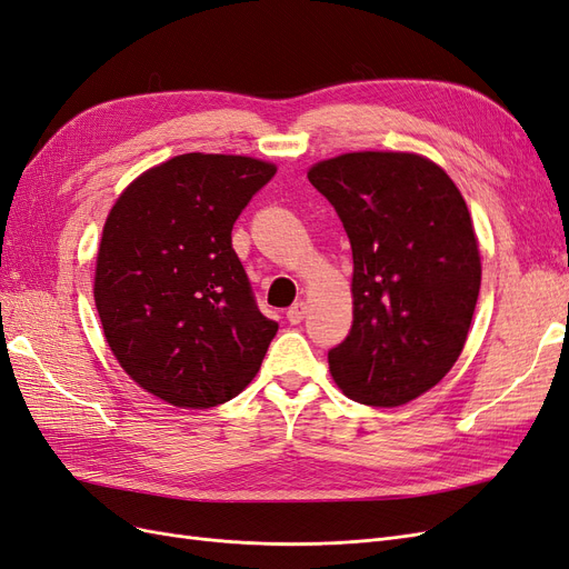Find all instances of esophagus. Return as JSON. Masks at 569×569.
Masks as SVG:
<instances>
[{
  "label": "esophagus",
  "instance_id": "esophagus-1",
  "mask_svg": "<svg viewBox=\"0 0 569 569\" xmlns=\"http://www.w3.org/2000/svg\"><path fill=\"white\" fill-rule=\"evenodd\" d=\"M303 316H306V303L303 301H295L287 308V320L291 325H299L303 320Z\"/></svg>",
  "mask_w": 569,
  "mask_h": 569
}]
</instances>
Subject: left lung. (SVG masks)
Returning a JSON list of instances; mask_svg holds the SVG:
<instances>
[{
	"label": "left lung",
	"instance_id": "obj_1",
	"mask_svg": "<svg viewBox=\"0 0 569 569\" xmlns=\"http://www.w3.org/2000/svg\"><path fill=\"white\" fill-rule=\"evenodd\" d=\"M308 180L335 206L353 253V325L327 353L349 399L393 408L458 360L479 297L470 211L453 180L418 153L356 151Z\"/></svg>",
	"mask_w": 569,
	"mask_h": 569
}]
</instances>
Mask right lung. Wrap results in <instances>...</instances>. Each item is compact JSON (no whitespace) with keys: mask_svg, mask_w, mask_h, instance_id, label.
Wrapping results in <instances>:
<instances>
[{"mask_svg":"<svg viewBox=\"0 0 569 569\" xmlns=\"http://www.w3.org/2000/svg\"><path fill=\"white\" fill-rule=\"evenodd\" d=\"M274 166L182 153L118 197L97 253L94 303L132 380L178 408H213L263 363L268 320L232 249V226Z\"/></svg>","mask_w":569,"mask_h":569,"instance_id":"obj_1","label":"right lung"}]
</instances>
